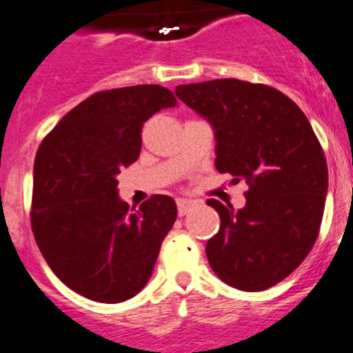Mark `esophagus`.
Returning <instances> with one entry per match:
<instances>
[{
  "instance_id": "esophagus-1",
  "label": "esophagus",
  "mask_w": 353,
  "mask_h": 353,
  "mask_svg": "<svg viewBox=\"0 0 353 353\" xmlns=\"http://www.w3.org/2000/svg\"><path fill=\"white\" fill-rule=\"evenodd\" d=\"M177 204V212H179L181 216L186 214L188 211H192L195 205H199V200H192V199H177L176 200Z\"/></svg>"
}]
</instances>
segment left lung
Segmentation results:
<instances>
[{"instance_id": "left-lung-1", "label": "left lung", "mask_w": 353, "mask_h": 353, "mask_svg": "<svg viewBox=\"0 0 353 353\" xmlns=\"http://www.w3.org/2000/svg\"><path fill=\"white\" fill-rule=\"evenodd\" d=\"M176 94L211 123L216 170L248 184L243 209L208 200L221 220L205 244L212 271L244 292L279 283L313 248L325 208L327 161L307 117L281 91L237 79Z\"/></svg>"}]
</instances>
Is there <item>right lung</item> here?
<instances>
[{
  "instance_id": "add662e5",
  "label": "right lung",
  "mask_w": 353,
  "mask_h": 353,
  "mask_svg": "<svg viewBox=\"0 0 353 353\" xmlns=\"http://www.w3.org/2000/svg\"><path fill=\"white\" fill-rule=\"evenodd\" d=\"M177 105L163 85L100 91L43 139L33 167L31 228L43 259L68 288L98 303H123L153 274L177 218L172 196L139 209L119 199L117 174L141 154L142 126Z\"/></svg>"
}]
</instances>
